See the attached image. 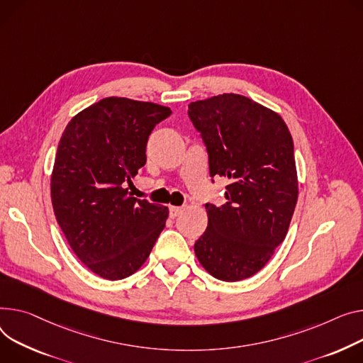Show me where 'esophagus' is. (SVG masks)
<instances>
[{
  "label": "esophagus",
  "instance_id": "1",
  "mask_svg": "<svg viewBox=\"0 0 363 363\" xmlns=\"http://www.w3.org/2000/svg\"><path fill=\"white\" fill-rule=\"evenodd\" d=\"M184 211L182 207H177V206H171V208H169V216L172 217V219H175V217H178L181 213Z\"/></svg>",
  "mask_w": 363,
  "mask_h": 363
}]
</instances>
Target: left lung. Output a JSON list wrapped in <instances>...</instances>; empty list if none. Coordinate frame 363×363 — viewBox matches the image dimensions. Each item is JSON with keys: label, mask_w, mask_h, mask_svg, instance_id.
<instances>
[{"label": "left lung", "mask_w": 363, "mask_h": 363, "mask_svg": "<svg viewBox=\"0 0 363 363\" xmlns=\"http://www.w3.org/2000/svg\"><path fill=\"white\" fill-rule=\"evenodd\" d=\"M188 115L207 146L210 177L229 181L228 201L206 204L208 225L194 252L216 279H248L283 242L296 207L292 135L277 112L242 94L191 102Z\"/></svg>", "instance_id": "1"}]
</instances>
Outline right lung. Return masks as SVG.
<instances>
[{
  "label": "right lung",
  "instance_id": "add662e5",
  "mask_svg": "<svg viewBox=\"0 0 363 363\" xmlns=\"http://www.w3.org/2000/svg\"><path fill=\"white\" fill-rule=\"evenodd\" d=\"M171 108L128 98L101 99L71 118L51 174L55 219L94 274L121 280L149 258L169 208L133 197L127 184L146 164V146Z\"/></svg>",
  "mask_w": 363,
  "mask_h": 363
}]
</instances>
